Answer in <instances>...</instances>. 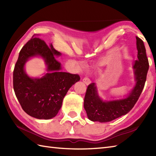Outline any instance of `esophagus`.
Here are the masks:
<instances>
[{"mask_svg":"<svg viewBox=\"0 0 156 156\" xmlns=\"http://www.w3.org/2000/svg\"><path fill=\"white\" fill-rule=\"evenodd\" d=\"M82 81H83V82H84V83L87 85H88L89 84L91 83V80H90V78H88V77L84 78L83 80H82Z\"/></svg>","mask_w":156,"mask_h":156,"instance_id":"esophagus-1","label":"esophagus"}]
</instances>
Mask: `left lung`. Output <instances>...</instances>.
<instances>
[{"mask_svg":"<svg viewBox=\"0 0 156 156\" xmlns=\"http://www.w3.org/2000/svg\"><path fill=\"white\" fill-rule=\"evenodd\" d=\"M137 60L133 64L135 84L124 98L105 101L98 96L95 83L88 86L84 107L88 118L92 121L109 122L125 115L130 111L140 98L146 81L149 62L144 41L136 36Z\"/></svg>","mask_w":156,"mask_h":156,"instance_id":"8db88e82","label":"left lung"}]
</instances>
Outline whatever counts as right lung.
<instances>
[{
	"label": "right lung",
	"instance_id": "add662e5",
	"mask_svg": "<svg viewBox=\"0 0 156 156\" xmlns=\"http://www.w3.org/2000/svg\"><path fill=\"white\" fill-rule=\"evenodd\" d=\"M61 54L52 44L48 46L38 37H32L19 52L13 71V88L23 111L31 117H55L69 89L80 80L78 74L61 71V64L55 58ZM37 56L44 59L48 72L41 78H31L25 72V63Z\"/></svg>",
	"mask_w": 156,
	"mask_h": 156
}]
</instances>
